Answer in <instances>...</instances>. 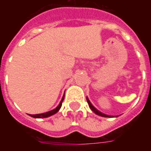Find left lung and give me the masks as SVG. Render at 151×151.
Here are the masks:
<instances>
[{
  "label": "left lung",
  "instance_id": "left-lung-1",
  "mask_svg": "<svg viewBox=\"0 0 151 151\" xmlns=\"http://www.w3.org/2000/svg\"><path fill=\"white\" fill-rule=\"evenodd\" d=\"M86 100H87V103H88V105H89V107H90V108H91L92 111H94L96 115H98V116H103V117H114V116H108V115H106V114L103 113V112H101L100 111H99L97 108H95V107L93 106V104L91 103V101L89 100L88 97H86Z\"/></svg>",
  "mask_w": 151,
  "mask_h": 151
}]
</instances>
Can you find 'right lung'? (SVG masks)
Returning a JSON list of instances; mask_svg holds the SVG:
<instances>
[{
	"label": "right lung",
	"mask_w": 151,
	"mask_h": 151,
	"mask_svg": "<svg viewBox=\"0 0 151 151\" xmlns=\"http://www.w3.org/2000/svg\"><path fill=\"white\" fill-rule=\"evenodd\" d=\"M64 99H65V95H63L62 99H61V100L60 102L59 105L56 107V108H54L53 110L52 111H47V112H44V113H41V114H35V115H30V116L31 117H34V118H46V117H49L51 116H52L54 114H56L57 111H59L60 108H61V105H62V102L64 100Z\"/></svg>",
	"instance_id": "1"
}]
</instances>
